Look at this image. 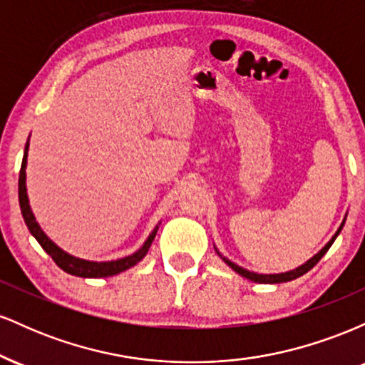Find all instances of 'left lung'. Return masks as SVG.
<instances>
[{
	"label": "left lung",
	"instance_id": "obj_1",
	"mask_svg": "<svg viewBox=\"0 0 365 365\" xmlns=\"http://www.w3.org/2000/svg\"><path fill=\"white\" fill-rule=\"evenodd\" d=\"M343 225H345V221H343L340 228H338V232L334 233V235H333V238H331V240L328 242V244H326L324 247H322V249L319 250V252H317L316 255H314L312 259H309L307 262L302 264V266H299V267H297V269L287 271V273H279V274H257V273H252V271H247V269H244V267L237 266L235 262L228 261V259L223 257V255H221L220 252H217V250H216V252H217V255H220L221 259H223V261H225L226 264H228L230 267H232L233 271H235V273H238L240 276H244V278H247V279H250V282H255V283H284V282H292V279L299 278V276H302V274L307 273V271H311L312 267L316 266V264L321 261L322 255H324L326 252H328L329 247L333 245V242L336 240V237H338V235H340V232H341Z\"/></svg>",
	"mask_w": 365,
	"mask_h": 365
}]
</instances>
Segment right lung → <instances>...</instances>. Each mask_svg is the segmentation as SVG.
Masks as SVG:
<instances>
[{"label":"right lung","mask_w":365,"mask_h":365,"mask_svg":"<svg viewBox=\"0 0 365 365\" xmlns=\"http://www.w3.org/2000/svg\"><path fill=\"white\" fill-rule=\"evenodd\" d=\"M27 150H29V142L25 144V153L22 159V168H20V177H19V202L20 209H22V216L25 225H27L29 232L34 235V238L39 242L41 247L53 257V261L61 267L63 271H66L68 274L81 276V278H106V276L118 274L121 271L128 269V267L135 266L137 262L142 261L148 254L150 244H153L154 237L158 233V226L153 230L148 240L144 242V245L137 250L135 254L127 255L123 259H116V261H108V262H92V261H83V259L73 257V255L66 254L65 250H61L56 244H53L49 240L48 235L41 230V226L37 225L34 215H32V209L29 206V197H27V187H25V166H27Z\"/></svg>","instance_id":"obj_1"}]
</instances>
